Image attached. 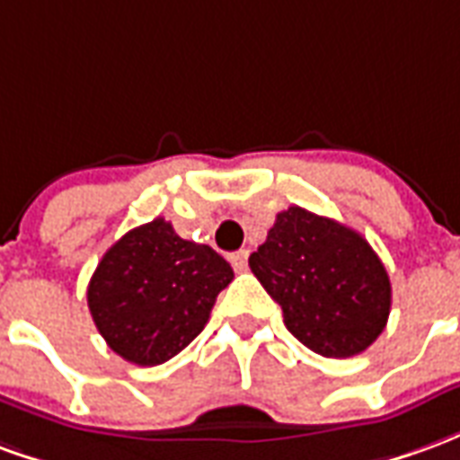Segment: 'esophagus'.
I'll use <instances>...</instances> for the list:
<instances>
[{"label":"esophagus","instance_id":"esophagus-1","mask_svg":"<svg viewBox=\"0 0 460 460\" xmlns=\"http://www.w3.org/2000/svg\"><path fill=\"white\" fill-rule=\"evenodd\" d=\"M231 266H234V270H246L249 269V251H236V253H231L229 256Z\"/></svg>","mask_w":460,"mask_h":460}]
</instances>
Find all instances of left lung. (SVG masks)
I'll use <instances>...</instances> for the list:
<instances>
[{
  "label": "left lung",
  "instance_id": "obj_1",
  "mask_svg": "<svg viewBox=\"0 0 460 460\" xmlns=\"http://www.w3.org/2000/svg\"><path fill=\"white\" fill-rule=\"evenodd\" d=\"M249 266L283 310L290 335L318 355H359L385 330L392 308L385 263L340 221L288 207Z\"/></svg>",
  "mask_w": 460,
  "mask_h": 460
}]
</instances>
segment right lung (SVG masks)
Returning <instances> with one entry per match:
<instances>
[{"label":"right lung","mask_w":460,"mask_h":460,"mask_svg":"<svg viewBox=\"0 0 460 460\" xmlns=\"http://www.w3.org/2000/svg\"><path fill=\"white\" fill-rule=\"evenodd\" d=\"M231 280L234 270L211 246L155 219L105 251L88 283V308L115 355L155 367L199 335Z\"/></svg>","instance_id":"add662e5"}]
</instances>
